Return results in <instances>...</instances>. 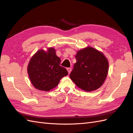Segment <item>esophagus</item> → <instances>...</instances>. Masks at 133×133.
I'll return each instance as SVG.
<instances>
[{"mask_svg":"<svg viewBox=\"0 0 133 133\" xmlns=\"http://www.w3.org/2000/svg\"><path fill=\"white\" fill-rule=\"evenodd\" d=\"M66 69H67V70L68 71V73L70 74L71 71V68H66Z\"/></svg>","mask_w":133,"mask_h":133,"instance_id":"esophagus-1","label":"esophagus"}]
</instances>
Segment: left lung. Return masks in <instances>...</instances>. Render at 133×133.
<instances>
[{
	"instance_id": "8db88e82",
	"label": "left lung",
	"mask_w": 133,
	"mask_h": 133,
	"mask_svg": "<svg viewBox=\"0 0 133 133\" xmlns=\"http://www.w3.org/2000/svg\"><path fill=\"white\" fill-rule=\"evenodd\" d=\"M70 78L80 89L91 91L101 87L108 74L109 63L101 52L88 47L77 52Z\"/></svg>"
}]
</instances>
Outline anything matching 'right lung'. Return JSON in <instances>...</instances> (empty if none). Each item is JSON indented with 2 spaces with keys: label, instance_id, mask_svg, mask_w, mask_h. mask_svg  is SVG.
<instances>
[{
  "label": "right lung",
  "instance_id": "right-lung-1",
  "mask_svg": "<svg viewBox=\"0 0 133 133\" xmlns=\"http://www.w3.org/2000/svg\"><path fill=\"white\" fill-rule=\"evenodd\" d=\"M54 48L48 51L39 50L30 59L28 73L30 81L37 89L49 91L57 87L60 80L68 74L65 68L60 65L61 60Z\"/></svg>",
  "mask_w": 133,
  "mask_h": 133
}]
</instances>
